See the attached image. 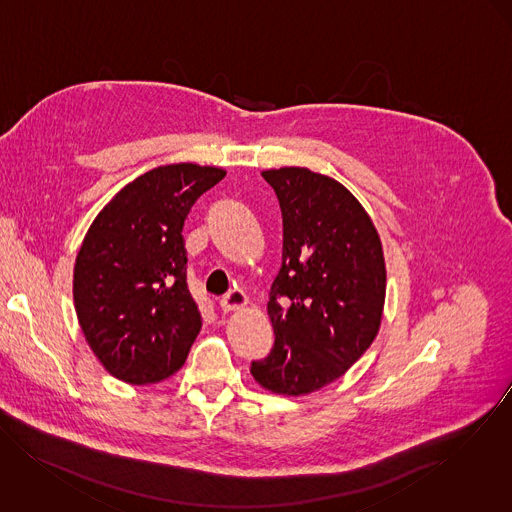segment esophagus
Here are the masks:
<instances>
[{"label":"esophagus","instance_id":"obj_1","mask_svg":"<svg viewBox=\"0 0 512 512\" xmlns=\"http://www.w3.org/2000/svg\"><path fill=\"white\" fill-rule=\"evenodd\" d=\"M249 304L247 296L243 290H230L222 300H220V306L224 312H237V310H243L245 306Z\"/></svg>","mask_w":512,"mask_h":512}]
</instances>
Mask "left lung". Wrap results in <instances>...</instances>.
Segmentation results:
<instances>
[{
    "label": "left lung",
    "instance_id": "8db88e82",
    "mask_svg": "<svg viewBox=\"0 0 512 512\" xmlns=\"http://www.w3.org/2000/svg\"><path fill=\"white\" fill-rule=\"evenodd\" d=\"M282 210V267L267 312L275 347L251 362L255 382L308 395L341 378L372 345L386 302L374 222L339 181L306 167L261 173Z\"/></svg>",
    "mask_w": 512,
    "mask_h": 512
}]
</instances>
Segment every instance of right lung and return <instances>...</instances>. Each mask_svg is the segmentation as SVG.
Segmentation results:
<instances>
[{
	"label": "right lung",
	"instance_id": "right-lung-1",
	"mask_svg": "<svg viewBox=\"0 0 512 512\" xmlns=\"http://www.w3.org/2000/svg\"><path fill=\"white\" fill-rule=\"evenodd\" d=\"M220 167H156L97 214L74 265V306L89 349L130 386L158 384L187 360L202 317L187 288L183 224Z\"/></svg>",
	"mask_w": 512,
	"mask_h": 512
}]
</instances>
